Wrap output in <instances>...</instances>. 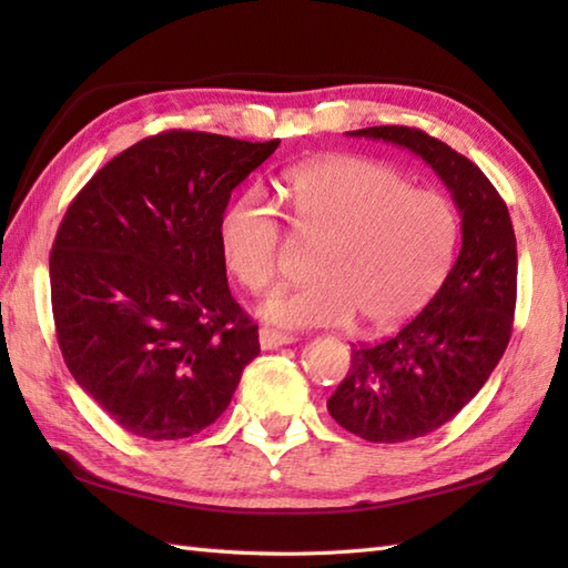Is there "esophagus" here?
<instances>
[{"mask_svg":"<svg viewBox=\"0 0 568 568\" xmlns=\"http://www.w3.org/2000/svg\"><path fill=\"white\" fill-rule=\"evenodd\" d=\"M258 342H261V348H281L285 344H293L295 336L271 329V327H261L258 329Z\"/></svg>","mask_w":568,"mask_h":568,"instance_id":"1","label":"esophagus"}]
</instances>
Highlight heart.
I'll return each mask as SVG.
<instances>
[{
    "instance_id": "heart-1",
    "label": "heart",
    "mask_w": 568,
    "mask_h": 568,
    "mask_svg": "<svg viewBox=\"0 0 568 568\" xmlns=\"http://www.w3.org/2000/svg\"><path fill=\"white\" fill-rule=\"evenodd\" d=\"M297 234L322 241L317 281L277 291L263 317L283 327H339L358 317L364 332H388L439 293L458 244L452 200L413 187L397 168L364 155H324L283 178ZM283 226L258 190L241 192L220 220L229 273L251 293L275 283Z\"/></svg>"
}]
</instances>
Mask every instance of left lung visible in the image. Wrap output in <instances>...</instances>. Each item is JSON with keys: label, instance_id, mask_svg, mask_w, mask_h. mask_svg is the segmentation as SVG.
<instances>
[{"label": "left lung", "instance_id": "8db88e82", "mask_svg": "<svg viewBox=\"0 0 568 568\" xmlns=\"http://www.w3.org/2000/svg\"><path fill=\"white\" fill-rule=\"evenodd\" d=\"M409 149L462 212V251L439 293L378 344L352 346L329 415L366 442H413L439 429L484 388L510 342L517 244L508 204L476 163L413 126L348 131Z\"/></svg>", "mask_w": 568, "mask_h": 568}]
</instances>
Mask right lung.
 <instances>
[{"label":"right lung","mask_w":568,"mask_h":568,"mask_svg":"<svg viewBox=\"0 0 568 568\" xmlns=\"http://www.w3.org/2000/svg\"><path fill=\"white\" fill-rule=\"evenodd\" d=\"M277 146L163 131L100 168L58 226L51 305L65 366L141 439L210 427L261 352L258 324L229 291L220 220Z\"/></svg>","instance_id":"1"}]
</instances>
